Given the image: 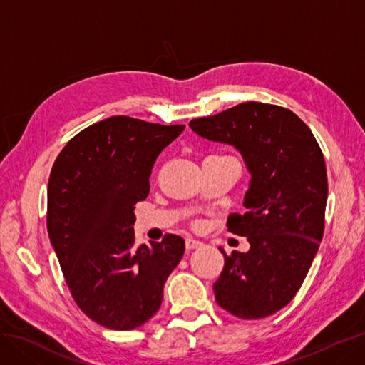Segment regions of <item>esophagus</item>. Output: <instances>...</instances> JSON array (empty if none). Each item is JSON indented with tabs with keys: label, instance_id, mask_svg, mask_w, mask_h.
<instances>
[{
	"label": "esophagus",
	"instance_id": "1",
	"mask_svg": "<svg viewBox=\"0 0 365 365\" xmlns=\"http://www.w3.org/2000/svg\"><path fill=\"white\" fill-rule=\"evenodd\" d=\"M200 247H202V242L196 240L193 237H187L185 239V248L187 250H195V248H200Z\"/></svg>",
	"mask_w": 365,
	"mask_h": 365
}]
</instances>
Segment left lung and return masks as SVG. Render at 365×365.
Masks as SVG:
<instances>
[{"mask_svg":"<svg viewBox=\"0 0 365 365\" xmlns=\"http://www.w3.org/2000/svg\"><path fill=\"white\" fill-rule=\"evenodd\" d=\"M190 128L235 146L251 173L244 215L228 231L245 236L248 252L225 254L213 284L217 304L242 319H259L288 304L306 277L324 233L327 173L323 152L304 121L277 105L245 102Z\"/></svg>","mask_w":365,"mask_h":365,"instance_id":"obj_1","label":"left lung"}]
</instances>
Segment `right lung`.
Returning a JSON list of instances; mask_svg holds the SVG:
<instances>
[{
	"instance_id": "add662e5",
	"label": "right lung",
	"mask_w": 365,
	"mask_h": 365,
	"mask_svg": "<svg viewBox=\"0 0 365 365\" xmlns=\"http://www.w3.org/2000/svg\"><path fill=\"white\" fill-rule=\"evenodd\" d=\"M117 115L85 128L54 161L47 230L76 304L93 322L132 330L157 314L184 239L135 247V204L160 152L184 130Z\"/></svg>"
}]
</instances>
